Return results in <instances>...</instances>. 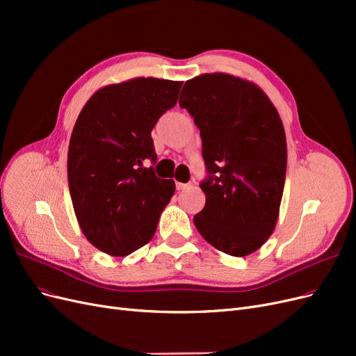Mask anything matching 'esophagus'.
<instances>
[{"label": "esophagus", "mask_w": 356, "mask_h": 356, "mask_svg": "<svg viewBox=\"0 0 356 356\" xmlns=\"http://www.w3.org/2000/svg\"><path fill=\"white\" fill-rule=\"evenodd\" d=\"M190 184H182V182H177V190H187L190 188Z\"/></svg>", "instance_id": "esophagus-1"}]
</instances>
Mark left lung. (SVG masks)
Instances as JSON below:
<instances>
[{"mask_svg":"<svg viewBox=\"0 0 356 356\" xmlns=\"http://www.w3.org/2000/svg\"><path fill=\"white\" fill-rule=\"evenodd\" d=\"M179 106L199 127L207 166L200 182L207 203L193 218L196 229L229 255L257 251L275 230L284 193L281 117L255 84L218 72L188 80Z\"/></svg>","mask_w":356,"mask_h":356,"instance_id":"1","label":"left lung"}]
</instances>
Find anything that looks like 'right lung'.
Segmentation results:
<instances>
[{
    "label": "right lung",
    "mask_w": 356,
    "mask_h": 356,
    "mask_svg": "<svg viewBox=\"0 0 356 356\" xmlns=\"http://www.w3.org/2000/svg\"><path fill=\"white\" fill-rule=\"evenodd\" d=\"M182 81L134 79L96 92L70 141L68 184L80 227L98 250L123 257L153 238L175 193L161 179L152 131L174 108Z\"/></svg>",
    "instance_id": "obj_1"
}]
</instances>
